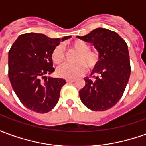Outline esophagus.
Here are the masks:
<instances>
[{"label":"esophagus","mask_w":146,"mask_h":146,"mask_svg":"<svg viewBox=\"0 0 146 146\" xmlns=\"http://www.w3.org/2000/svg\"><path fill=\"white\" fill-rule=\"evenodd\" d=\"M75 80H74V79H67L66 82L67 83H73V82H74Z\"/></svg>","instance_id":"1"}]
</instances>
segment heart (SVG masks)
<instances>
[{"mask_svg": "<svg viewBox=\"0 0 146 146\" xmlns=\"http://www.w3.org/2000/svg\"><path fill=\"white\" fill-rule=\"evenodd\" d=\"M71 47L79 52L76 59V64H64L58 68V76L65 79H73L83 75L86 70H93L99 63L100 56L98 52L90 51V47L83 40H75L72 42ZM51 59L57 65L62 63L65 60V52L62 45H58L51 52Z\"/></svg>", "mask_w": 146, "mask_h": 146, "instance_id": "obj_1", "label": "heart"}]
</instances>
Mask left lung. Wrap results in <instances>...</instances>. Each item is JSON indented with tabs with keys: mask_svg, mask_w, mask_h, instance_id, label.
I'll return each instance as SVG.
<instances>
[{
	"mask_svg": "<svg viewBox=\"0 0 146 146\" xmlns=\"http://www.w3.org/2000/svg\"><path fill=\"white\" fill-rule=\"evenodd\" d=\"M77 38L92 43L99 53V63L84 78L85 86L79 92L84 105L93 111H105L114 106L125 91L131 74L126 42L114 31L97 28Z\"/></svg>",
	"mask_w": 146,
	"mask_h": 146,
	"instance_id": "8db88e82",
	"label": "left lung"
}]
</instances>
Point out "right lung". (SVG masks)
Returning a JSON list of instances; mask_svg holds the SVG:
<instances>
[{"instance_id":"obj_1","label":"right lung","mask_w":146,"mask_h":146,"mask_svg":"<svg viewBox=\"0 0 146 146\" xmlns=\"http://www.w3.org/2000/svg\"><path fill=\"white\" fill-rule=\"evenodd\" d=\"M71 36H64L63 41ZM60 38H49L42 33L22 34L8 52V77L22 104L39 113L51 111L57 104L66 84L62 78L47 77L54 71L51 52Z\"/></svg>"}]
</instances>
